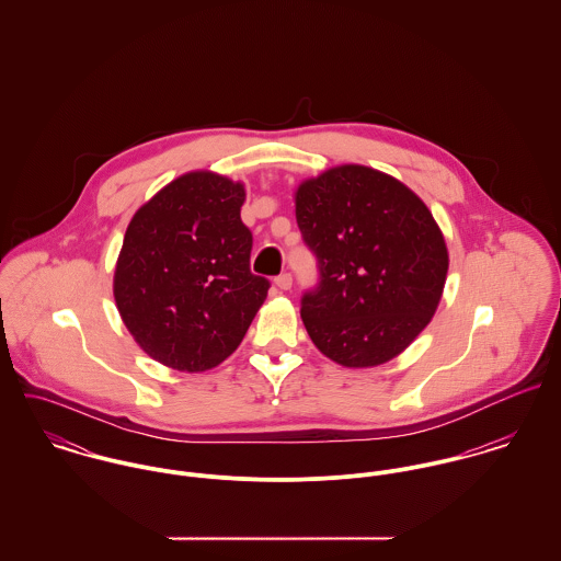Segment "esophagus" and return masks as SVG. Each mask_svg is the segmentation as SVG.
I'll return each instance as SVG.
<instances>
[{"label":"esophagus","mask_w":561,"mask_h":561,"mask_svg":"<svg viewBox=\"0 0 561 561\" xmlns=\"http://www.w3.org/2000/svg\"><path fill=\"white\" fill-rule=\"evenodd\" d=\"M274 283H276V287H278V289H285V291H287V289H291L294 278H291V274H289V272H283L280 276H276V280H274Z\"/></svg>","instance_id":"1"}]
</instances>
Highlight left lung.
I'll use <instances>...</instances> for the list:
<instances>
[{
	"instance_id": "obj_1",
	"label": "left lung",
	"mask_w": 561,
	"mask_h": 561,
	"mask_svg": "<svg viewBox=\"0 0 561 561\" xmlns=\"http://www.w3.org/2000/svg\"><path fill=\"white\" fill-rule=\"evenodd\" d=\"M296 220L320 283L300 316L321 354L343 367H376L430 323L449 254L425 203L401 181L345 163L300 183Z\"/></svg>"
}]
</instances>
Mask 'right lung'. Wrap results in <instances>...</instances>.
Wrapping results in <instances>:
<instances>
[{
	"label": "right lung",
	"instance_id": "obj_1",
	"mask_svg": "<svg viewBox=\"0 0 561 561\" xmlns=\"http://www.w3.org/2000/svg\"><path fill=\"white\" fill-rule=\"evenodd\" d=\"M243 185L187 172L131 218L114 272V300L136 343L176 371L229 358L261 309L270 280L250 272Z\"/></svg>",
	"mask_w": 561,
	"mask_h": 561
}]
</instances>
